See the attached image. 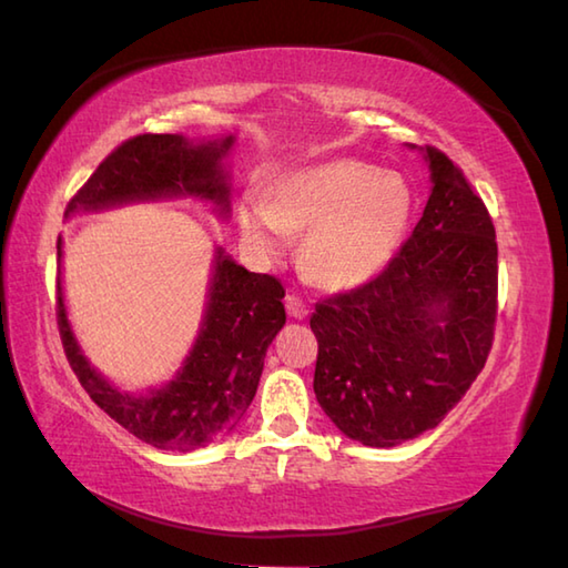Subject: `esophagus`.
Returning a JSON list of instances; mask_svg holds the SVG:
<instances>
[{
  "instance_id": "34e87169",
  "label": "esophagus",
  "mask_w": 568,
  "mask_h": 568,
  "mask_svg": "<svg viewBox=\"0 0 568 568\" xmlns=\"http://www.w3.org/2000/svg\"><path fill=\"white\" fill-rule=\"evenodd\" d=\"M285 310H287V315H291L293 320H305L307 317V305L297 295H293V293L285 295Z\"/></svg>"
}]
</instances>
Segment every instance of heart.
Masks as SVG:
<instances>
[{"label":"heart","mask_w":568,"mask_h":568,"mask_svg":"<svg viewBox=\"0 0 568 568\" xmlns=\"http://www.w3.org/2000/svg\"><path fill=\"white\" fill-rule=\"evenodd\" d=\"M414 196L404 176L359 160H332L283 176L265 196L239 206L246 251L277 263L305 233L300 268L325 291L344 293L379 273L402 246Z\"/></svg>","instance_id":"obj_1"}]
</instances>
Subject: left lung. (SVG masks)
<instances>
[{
  "mask_svg": "<svg viewBox=\"0 0 568 568\" xmlns=\"http://www.w3.org/2000/svg\"><path fill=\"white\" fill-rule=\"evenodd\" d=\"M424 216L382 275L322 300L315 396L344 436L394 448L436 428L483 372L497 315V243L483 199L426 148Z\"/></svg>",
  "mask_w": 568,
  "mask_h": 568,
  "instance_id": "1",
  "label": "left lung"
}]
</instances>
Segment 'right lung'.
Wrapping results in <instances>:
<instances>
[{
    "mask_svg": "<svg viewBox=\"0 0 568 568\" xmlns=\"http://www.w3.org/2000/svg\"><path fill=\"white\" fill-rule=\"evenodd\" d=\"M233 135L184 138L138 135L100 162L78 192L65 219L128 204L196 199L216 216H231ZM59 329L65 357L93 402L132 436L160 450L189 453L236 428L263 374L271 342L285 325L283 285L273 275L251 273L214 248L204 315L194 344L172 379L148 392H125L98 372L73 332L65 310L59 236Z\"/></svg>",
    "mask_w": 568,
    "mask_h": 568,
    "instance_id": "right-lung-1",
    "label": "right lung"
}]
</instances>
